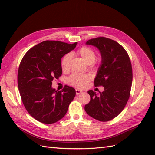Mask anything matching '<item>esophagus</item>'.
Wrapping results in <instances>:
<instances>
[{
  "label": "esophagus",
  "instance_id": "1",
  "mask_svg": "<svg viewBox=\"0 0 155 155\" xmlns=\"http://www.w3.org/2000/svg\"><path fill=\"white\" fill-rule=\"evenodd\" d=\"M81 93H83V92H82V91H81V90H78V89H76V94H77V95H78V94H81Z\"/></svg>",
  "mask_w": 155,
  "mask_h": 155
}]
</instances>
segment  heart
<instances>
[{"label": "heart", "mask_w": 155, "mask_h": 155, "mask_svg": "<svg viewBox=\"0 0 155 155\" xmlns=\"http://www.w3.org/2000/svg\"><path fill=\"white\" fill-rule=\"evenodd\" d=\"M77 54L83 58V60L87 64H96L97 62L95 60L96 58V52L93 48L83 46L78 49ZM71 60V54L67 53L64 54L61 61V67L63 72L68 71L70 67V62ZM92 77L90 74H79L73 73L67 78V83L74 87L83 88L86 87L88 83L91 81Z\"/></svg>", "instance_id": "obj_1"}]
</instances>
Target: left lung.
I'll return each instance as SVG.
<instances>
[{"label": "left lung", "instance_id": "8db88e82", "mask_svg": "<svg viewBox=\"0 0 155 155\" xmlns=\"http://www.w3.org/2000/svg\"><path fill=\"white\" fill-rule=\"evenodd\" d=\"M86 44L100 51L102 62L94 86H103L104 89L98 95L92 90L88 91L91 101L84 110L94 119L109 121L123 111L130 97L133 69L129 56L120 44L106 37L91 38Z\"/></svg>", "mask_w": 155, "mask_h": 155}]
</instances>
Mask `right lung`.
Wrapping results in <instances>:
<instances>
[{
	"label": "right lung",
	"instance_id": "add662e5",
	"mask_svg": "<svg viewBox=\"0 0 155 155\" xmlns=\"http://www.w3.org/2000/svg\"><path fill=\"white\" fill-rule=\"evenodd\" d=\"M77 45L45 41L28 50L20 63L17 79L23 104L42 123L53 124L63 118L75 97L74 88L65 86L57 91L51 86L62 74L61 58Z\"/></svg>",
	"mask_w": 155,
	"mask_h": 155
}]
</instances>
